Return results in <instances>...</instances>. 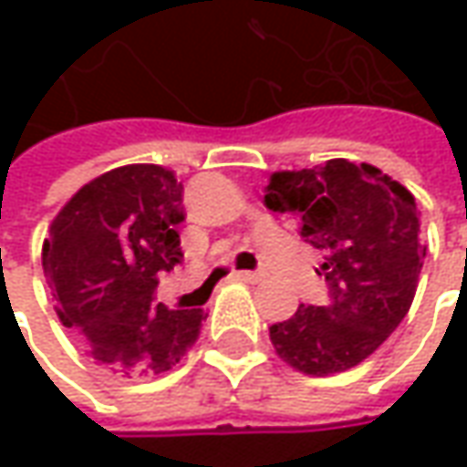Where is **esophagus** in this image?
<instances>
[{"instance_id": "1", "label": "esophagus", "mask_w": 467, "mask_h": 467, "mask_svg": "<svg viewBox=\"0 0 467 467\" xmlns=\"http://www.w3.org/2000/svg\"><path fill=\"white\" fill-rule=\"evenodd\" d=\"M234 278L244 280V283H257V280L265 278V273L262 270H236Z\"/></svg>"}]
</instances>
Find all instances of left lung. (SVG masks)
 <instances>
[{"label": "left lung", "instance_id": "obj_1", "mask_svg": "<svg viewBox=\"0 0 467 467\" xmlns=\"http://www.w3.org/2000/svg\"><path fill=\"white\" fill-rule=\"evenodd\" d=\"M273 213L301 218V236L325 252L317 270L325 306H298L270 327L283 361L327 377L379 348L413 304L426 246L413 194L368 163L332 158L325 166L278 171L265 189Z\"/></svg>", "mask_w": 467, "mask_h": 467}]
</instances>
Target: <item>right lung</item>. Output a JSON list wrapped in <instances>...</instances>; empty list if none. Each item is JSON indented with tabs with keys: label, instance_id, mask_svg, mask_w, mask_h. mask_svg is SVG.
<instances>
[{
	"label": "right lung",
	"instance_id": "right-lung-1",
	"mask_svg": "<svg viewBox=\"0 0 467 467\" xmlns=\"http://www.w3.org/2000/svg\"><path fill=\"white\" fill-rule=\"evenodd\" d=\"M182 197L171 171L121 166L85 184L48 228L41 260L57 314L99 364L161 374L200 335L202 309L155 301L161 275L184 260Z\"/></svg>",
	"mask_w": 467,
	"mask_h": 467
}]
</instances>
